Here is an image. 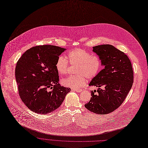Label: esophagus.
Masks as SVG:
<instances>
[{"instance_id": "1", "label": "esophagus", "mask_w": 148, "mask_h": 148, "mask_svg": "<svg viewBox=\"0 0 148 148\" xmlns=\"http://www.w3.org/2000/svg\"><path fill=\"white\" fill-rule=\"evenodd\" d=\"M74 91H76V92H82V90H76V89H74V90H73Z\"/></svg>"}]
</instances>
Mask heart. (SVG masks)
Returning a JSON list of instances; mask_svg holds the SVG:
<instances>
[{
    "label": "heart",
    "mask_w": 148,
    "mask_h": 148,
    "mask_svg": "<svg viewBox=\"0 0 148 148\" xmlns=\"http://www.w3.org/2000/svg\"><path fill=\"white\" fill-rule=\"evenodd\" d=\"M69 62L72 65H77L75 74L63 79L62 84L66 87L78 89L86 83V78L92 79L96 77L101 68V61L97 56L80 48H76L67 54ZM56 68L58 73L65 75L69 72V62L63 56H60L56 62Z\"/></svg>",
    "instance_id": "heart-1"
}]
</instances>
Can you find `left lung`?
Instances as JSON below:
<instances>
[{
    "mask_svg": "<svg viewBox=\"0 0 148 148\" xmlns=\"http://www.w3.org/2000/svg\"><path fill=\"white\" fill-rule=\"evenodd\" d=\"M104 69L93 78L89 86L99 88L91 91V97L86 108L99 114H109L122 104L133 83L132 63L125 53L109 44L92 47Z\"/></svg>",
    "mask_w": 148,
    "mask_h": 148,
    "instance_id": "1",
    "label": "left lung"
}]
</instances>
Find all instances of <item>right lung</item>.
Masks as SVG:
<instances>
[{"mask_svg": "<svg viewBox=\"0 0 148 148\" xmlns=\"http://www.w3.org/2000/svg\"><path fill=\"white\" fill-rule=\"evenodd\" d=\"M65 50L55 45L36 46L25 52L17 62L15 78L19 96L31 111L42 114L53 112L71 91L59 84L56 68Z\"/></svg>", "mask_w": 148, "mask_h": 148, "instance_id": "1", "label": "right lung"}]
</instances>
